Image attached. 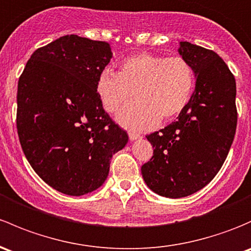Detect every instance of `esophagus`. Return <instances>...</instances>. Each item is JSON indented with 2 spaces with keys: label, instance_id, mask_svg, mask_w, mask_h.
<instances>
[{
  "label": "esophagus",
  "instance_id": "1",
  "mask_svg": "<svg viewBox=\"0 0 251 251\" xmlns=\"http://www.w3.org/2000/svg\"><path fill=\"white\" fill-rule=\"evenodd\" d=\"M128 138H130V141H136V139L141 138V136H139V134H137V133L130 132V133H128Z\"/></svg>",
  "mask_w": 251,
  "mask_h": 251
}]
</instances>
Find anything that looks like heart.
<instances>
[{
	"label": "heart",
	"mask_w": 251,
	"mask_h": 251,
	"mask_svg": "<svg viewBox=\"0 0 251 251\" xmlns=\"http://www.w3.org/2000/svg\"><path fill=\"white\" fill-rule=\"evenodd\" d=\"M195 73L184 57H162L139 52L124 59L118 73L103 70L96 80V92L102 107L118 113L117 120L132 131H148L160 119L170 121L178 117L191 99Z\"/></svg>",
	"instance_id": "1"
}]
</instances>
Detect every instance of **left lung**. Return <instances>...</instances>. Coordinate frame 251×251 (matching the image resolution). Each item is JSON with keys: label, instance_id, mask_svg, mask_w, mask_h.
<instances>
[{"label": "left lung", "instance_id": "1", "mask_svg": "<svg viewBox=\"0 0 251 251\" xmlns=\"http://www.w3.org/2000/svg\"><path fill=\"white\" fill-rule=\"evenodd\" d=\"M196 84L176 121L147 136L154 148L142 176L151 191L168 199L195 194L213 180L225 162L237 127L236 80L213 50L179 42Z\"/></svg>", "mask_w": 251, "mask_h": 251}]
</instances>
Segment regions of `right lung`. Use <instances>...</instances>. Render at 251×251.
<instances>
[{
  "label": "right lung",
  "instance_id": "right-lung-1",
  "mask_svg": "<svg viewBox=\"0 0 251 251\" xmlns=\"http://www.w3.org/2000/svg\"><path fill=\"white\" fill-rule=\"evenodd\" d=\"M109 43L62 36L37 49L18 83L17 128L26 159L52 189L81 196L102 186L127 133L96 92Z\"/></svg>",
  "mask_w": 251,
  "mask_h": 251
}]
</instances>
